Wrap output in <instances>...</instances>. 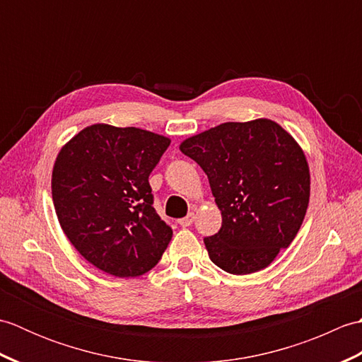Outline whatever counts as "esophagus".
Returning <instances> with one entry per match:
<instances>
[{"mask_svg":"<svg viewBox=\"0 0 362 362\" xmlns=\"http://www.w3.org/2000/svg\"><path fill=\"white\" fill-rule=\"evenodd\" d=\"M194 219H196V214H194V213H188V216L179 219V224H180L182 227H189V226L194 222Z\"/></svg>","mask_w":362,"mask_h":362,"instance_id":"1","label":"esophagus"}]
</instances>
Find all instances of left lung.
<instances>
[{"instance_id": "1", "label": "left lung", "mask_w": 362, "mask_h": 362, "mask_svg": "<svg viewBox=\"0 0 362 362\" xmlns=\"http://www.w3.org/2000/svg\"><path fill=\"white\" fill-rule=\"evenodd\" d=\"M209 177L222 227L205 247L222 271L267 267L294 241L310 204V166L279 122H222L180 143Z\"/></svg>"}]
</instances>
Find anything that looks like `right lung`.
<instances>
[{
	"label": "right lung",
	"mask_w": 362,
	"mask_h": 362,
	"mask_svg": "<svg viewBox=\"0 0 362 362\" xmlns=\"http://www.w3.org/2000/svg\"><path fill=\"white\" fill-rule=\"evenodd\" d=\"M169 138L91 124L62 146L51 189L59 224L88 263L129 279L158 263L173 230L152 206L149 174Z\"/></svg>",
	"instance_id": "right-lung-1"
}]
</instances>
